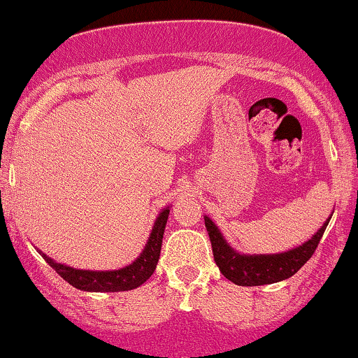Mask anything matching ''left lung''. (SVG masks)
<instances>
[{"label": "left lung", "mask_w": 358, "mask_h": 358, "mask_svg": "<svg viewBox=\"0 0 358 358\" xmlns=\"http://www.w3.org/2000/svg\"><path fill=\"white\" fill-rule=\"evenodd\" d=\"M203 218L210 243H212L215 262L220 267V272L228 280L241 287L268 285V283L285 280V278L295 275L315 254L331 220V217L327 218L324 224L315 233V236L295 249L280 254H254V256H248V254H239L238 251H234L227 243V239L223 238V234L220 233L217 224L208 217Z\"/></svg>", "instance_id": "obj_1"}]
</instances>
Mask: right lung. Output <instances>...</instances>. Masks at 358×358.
Instances as JSON below:
<instances>
[{"mask_svg":"<svg viewBox=\"0 0 358 358\" xmlns=\"http://www.w3.org/2000/svg\"><path fill=\"white\" fill-rule=\"evenodd\" d=\"M169 217V207L163 208L156 218L155 227L151 229L148 243L138 257L134 262L119 271H83V268H73L65 264L55 262L47 254L38 251L42 257L48 262V266L55 268V272L63 280H66L78 290L85 292H127L140 287L153 275L156 264H158L161 244H163V234L166 222Z\"/></svg>","mask_w":358,"mask_h":358,"instance_id":"1","label":"right lung"}]
</instances>
